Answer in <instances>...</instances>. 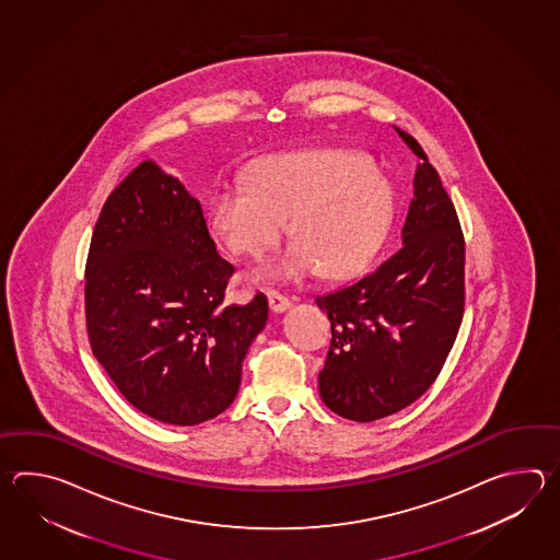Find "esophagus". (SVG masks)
<instances>
[{"mask_svg":"<svg viewBox=\"0 0 560 560\" xmlns=\"http://www.w3.org/2000/svg\"><path fill=\"white\" fill-rule=\"evenodd\" d=\"M268 304H270V310L272 312H284V310L290 308V300L284 296V294H280V292H276V290H268Z\"/></svg>","mask_w":560,"mask_h":560,"instance_id":"1","label":"esophagus"}]
</instances>
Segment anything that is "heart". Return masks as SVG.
I'll use <instances>...</instances> for the list:
<instances>
[{
	"label": "heart",
	"mask_w": 560,
	"mask_h": 560,
	"mask_svg": "<svg viewBox=\"0 0 560 560\" xmlns=\"http://www.w3.org/2000/svg\"><path fill=\"white\" fill-rule=\"evenodd\" d=\"M393 194L362 158L342 150L266 155L248 186L215 191L210 228L226 250L258 258L276 246L288 222L294 242L262 264L270 280H300L322 268L328 278L357 275L390 226Z\"/></svg>",
	"instance_id": "heart-1"
}]
</instances>
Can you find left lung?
Listing matches in <instances>:
<instances>
[{"label":"left lung","mask_w":560,"mask_h":560,"mask_svg":"<svg viewBox=\"0 0 560 560\" xmlns=\"http://www.w3.org/2000/svg\"><path fill=\"white\" fill-rule=\"evenodd\" d=\"M394 130L420 158L402 246L354 284L316 298L332 328L322 400L357 422L390 417L427 393L465 314V234L453 200L422 145Z\"/></svg>","instance_id":"left-lung-1"}]
</instances>
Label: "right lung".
Instances as JSON below:
<instances>
[{"mask_svg":"<svg viewBox=\"0 0 560 560\" xmlns=\"http://www.w3.org/2000/svg\"><path fill=\"white\" fill-rule=\"evenodd\" d=\"M232 275L200 202L154 162L107 196L85 262V330L97 362L143 415L194 427L234 402L268 300L224 304Z\"/></svg>","mask_w":560,"mask_h":560,"instance_id":"obj_1","label":"right lung"}]
</instances>
